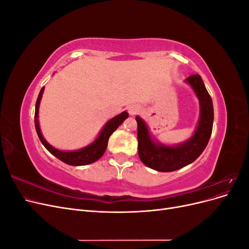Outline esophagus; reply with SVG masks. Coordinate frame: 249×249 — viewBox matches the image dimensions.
I'll use <instances>...</instances> for the list:
<instances>
[{
  "instance_id": "esophagus-1",
  "label": "esophagus",
  "mask_w": 249,
  "mask_h": 249,
  "mask_svg": "<svg viewBox=\"0 0 249 249\" xmlns=\"http://www.w3.org/2000/svg\"><path fill=\"white\" fill-rule=\"evenodd\" d=\"M127 111H129L130 115H136L139 112V107L136 106V105H132V106H130L129 109H127Z\"/></svg>"
}]
</instances>
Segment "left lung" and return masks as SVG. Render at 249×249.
<instances>
[{"instance_id": "obj_1", "label": "left lung", "mask_w": 249, "mask_h": 249, "mask_svg": "<svg viewBox=\"0 0 249 249\" xmlns=\"http://www.w3.org/2000/svg\"><path fill=\"white\" fill-rule=\"evenodd\" d=\"M189 84L199 102V119L192 136L177 145H166L155 141L146 124L136 116L138 154L145 166L157 171L170 172L183 168L194 162L205 150L213 129V102L199 74H192L185 80Z\"/></svg>"}]
</instances>
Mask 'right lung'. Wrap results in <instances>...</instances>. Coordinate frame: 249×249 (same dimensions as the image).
Returning <instances> with one entry per match:
<instances>
[{"mask_svg": "<svg viewBox=\"0 0 249 249\" xmlns=\"http://www.w3.org/2000/svg\"><path fill=\"white\" fill-rule=\"evenodd\" d=\"M43 91H44V87L41 88L35 105L34 123H35V129H36L37 135H38V137L42 144L44 145V147H46L52 155H54L56 158H58L59 160H61L66 164L72 165V166H82V165L91 164L99 160L100 158L104 155V153L106 152L109 137L113 134V132H114L117 127L124 123V120L129 117V114H127L126 111L122 112L120 114L116 115L115 117L111 118L109 122L104 125L101 133L99 134V136H97V138L92 143H90L89 145L77 150H71V152H63V150H60L54 146H52L50 143L43 138L40 131L39 122H38V113H39V105H40Z\"/></svg>", "mask_w": 249, "mask_h": 249, "instance_id": "add662e5", "label": "right lung"}]
</instances>
